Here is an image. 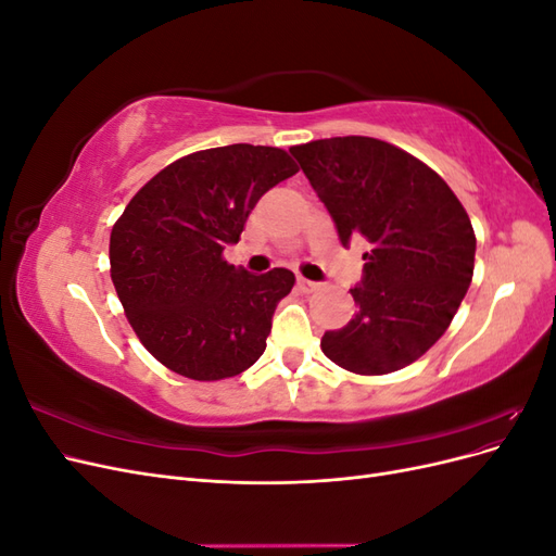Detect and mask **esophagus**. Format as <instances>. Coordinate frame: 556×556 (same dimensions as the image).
I'll use <instances>...</instances> for the list:
<instances>
[{
  "label": "esophagus",
  "instance_id": "esophagus-1",
  "mask_svg": "<svg viewBox=\"0 0 556 556\" xmlns=\"http://www.w3.org/2000/svg\"><path fill=\"white\" fill-rule=\"evenodd\" d=\"M296 285H299V290H301V292H306V294H311V292H317V290H319V282H313V280H306V278H299V280H296Z\"/></svg>",
  "mask_w": 556,
  "mask_h": 556
}]
</instances>
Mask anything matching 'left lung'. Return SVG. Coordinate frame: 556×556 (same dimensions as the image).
I'll return each mask as SVG.
<instances>
[{
  "instance_id": "obj_1",
  "label": "left lung",
  "mask_w": 556,
  "mask_h": 556,
  "mask_svg": "<svg viewBox=\"0 0 556 556\" xmlns=\"http://www.w3.org/2000/svg\"><path fill=\"white\" fill-rule=\"evenodd\" d=\"M290 153L331 213L341 243L364 239V280L350 290L355 317L319 341L357 376L417 362L447 331L473 278L476 231L431 166L371 137H333Z\"/></svg>"
}]
</instances>
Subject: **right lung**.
<instances>
[{"instance_id": "1", "label": "right lung", "mask_w": 556, "mask_h": 556, "mask_svg": "<svg viewBox=\"0 0 556 556\" xmlns=\"http://www.w3.org/2000/svg\"><path fill=\"white\" fill-rule=\"evenodd\" d=\"M296 172L271 146L197 150L150 178L115 220L109 260L117 299L143 348L169 371L211 382L262 357L294 274L252 276L223 252L239 241L260 197Z\"/></svg>"}]
</instances>
